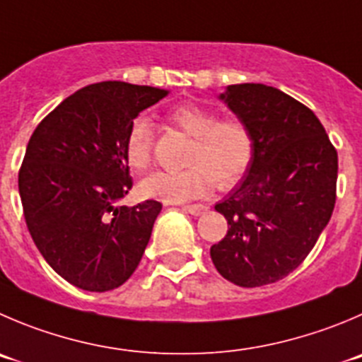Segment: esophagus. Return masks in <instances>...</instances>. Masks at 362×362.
Listing matches in <instances>:
<instances>
[{
  "instance_id": "obj_1",
  "label": "esophagus",
  "mask_w": 362,
  "mask_h": 362,
  "mask_svg": "<svg viewBox=\"0 0 362 362\" xmlns=\"http://www.w3.org/2000/svg\"><path fill=\"white\" fill-rule=\"evenodd\" d=\"M185 211H188L190 215L194 216H199V215H204L206 211H208V206L204 204H188V206H183Z\"/></svg>"
}]
</instances>
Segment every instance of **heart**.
Returning a JSON list of instances; mask_svg holds the SVG:
<instances>
[{"label": "heart", "instance_id": "b5f03b06", "mask_svg": "<svg viewBox=\"0 0 362 362\" xmlns=\"http://www.w3.org/2000/svg\"><path fill=\"white\" fill-rule=\"evenodd\" d=\"M168 122L194 136L183 170H158L140 183L144 195L165 202H187L202 197L218 185L238 183L254 156V139L243 120L218 119L213 110L197 103H181L167 113ZM154 127L140 115L129 124L124 139V158L135 170H146L153 161Z\"/></svg>", "mask_w": 362, "mask_h": 362}]
</instances>
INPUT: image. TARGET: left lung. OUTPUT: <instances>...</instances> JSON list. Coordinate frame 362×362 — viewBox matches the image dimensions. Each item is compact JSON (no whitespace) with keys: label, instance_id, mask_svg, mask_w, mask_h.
Here are the masks:
<instances>
[{"label":"left lung","instance_id":"1","mask_svg":"<svg viewBox=\"0 0 362 362\" xmlns=\"http://www.w3.org/2000/svg\"><path fill=\"white\" fill-rule=\"evenodd\" d=\"M254 139L250 167L215 206L227 235L209 254L223 279L257 288L286 277L308 257L336 204L338 153L305 105L263 83L220 94Z\"/></svg>","mask_w":362,"mask_h":362}]
</instances>
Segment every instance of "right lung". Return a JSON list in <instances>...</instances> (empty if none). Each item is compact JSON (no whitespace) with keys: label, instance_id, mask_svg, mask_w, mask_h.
I'll list each match as a JSON object with an SVG mask.
<instances>
[{"label":"right lung","instance_id":"add662e5","mask_svg":"<svg viewBox=\"0 0 362 362\" xmlns=\"http://www.w3.org/2000/svg\"><path fill=\"white\" fill-rule=\"evenodd\" d=\"M167 94L124 81L88 85L30 139L19 170L24 220L47 264L72 286L115 290L142 259L161 204L115 206L133 187L124 139L133 119Z\"/></svg>","mask_w":362,"mask_h":362}]
</instances>
